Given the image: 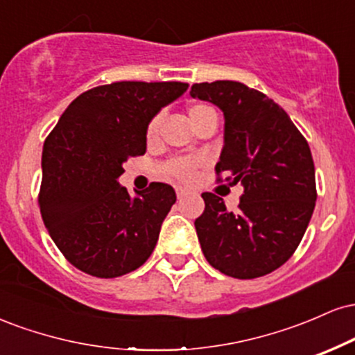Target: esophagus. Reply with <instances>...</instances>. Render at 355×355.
Listing matches in <instances>:
<instances>
[{
  "label": "esophagus",
  "instance_id": "obj_1",
  "mask_svg": "<svg viewBox=\"0 0 355 355\" xmlns=\"http://www.w3.org/2000/svg\"><path fill=\"white\" fill-rule=\"evenodd\" d=\"M175 191H177V197H178V198L187 197V195L190 193V191L187 190V189H183V187H177V189H175Z\"/></svg>",
  "mask_w": 355,
  "mask_h": 355
}]
</instances>
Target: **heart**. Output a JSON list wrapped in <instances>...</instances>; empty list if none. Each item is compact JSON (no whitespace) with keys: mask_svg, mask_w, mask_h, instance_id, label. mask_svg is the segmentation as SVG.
Listing matches in <instances>:
<instances>
[{"mask_svg":"<svg viewBox=\"0 0 355 355\" xmlns=\"http://www.w3.org/2000/svg\"><path fill=\"white\" fill-rule=\"evenodd\" d=\"M217 115L215 110L209 107V105H191L189 108V120L190 123L193 125V128L198 123H202L205 118ZM158 125H160V120L158 118H153L152 121L148 123V128H146V135L148 138H152L155 133H157ZM203 164V160L200 157H191V158H175V160H170L168 164H165L164 166V175L168 178H175V180H182V182H189L193 178L195 170L198 168Z\"/></svg>","mask_w":355,"mask_h":355,"instance_id":"obj_1","label":"heart"}]
</instances>
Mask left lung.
<instances>
[{"mask_svg":"<svg viewBox=\"0 0 355 355\" xmlns=\"http://www.w3.org/2000/svg\"><path fill=\"white\" fill-rule=\"evenodd\" d=\"M193 98L223 113V148L215 170L242 183L239 210L202 193L195 220L207 262L235 279H255L284 266L299 247L315 207V168L309 144L274 100L239 81L195 83Z\"/></svg>","mask_w":355,"mask_h":355,"instance_id":"obj_1","label":"left lung"}]
</instances>
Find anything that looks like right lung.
Segmentation results:
<instances>
[{
    "label": "right lung",
    "mask_w": 355,
    "mask_h": 355,
    "mask_svg": "<svg viewBox=\"0 0 355 355\" xmlns=\"http://www.w3.org/2000/svg\"><path fill=\"white\" fill-rule=\"evenodd\" d=\"M180 81H116L81 93L43 145L40 211L60 252L85 274L113 279L144 266L177 200L155 182L137 197L118 183L146 152L153 116L182 96Z\"/></svg>",
    "instance_id": "obj_1"
}]
</instances>
